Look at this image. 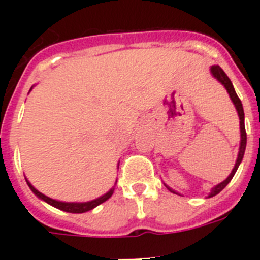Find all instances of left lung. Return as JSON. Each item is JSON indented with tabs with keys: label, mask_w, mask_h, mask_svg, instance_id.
I'll return each mask as SVG.
<instances>
[{
	"label": "left lung",
	"mask_w": 260,
	"mask_h": 260,
	"mask_svg": "<svg viewBox=\"0 0 260 260\" xmlns=\"http://www.w3.org/2000/svg\"><path fill=\"white\" fill-rule=\"evenodd\" d=\"M211 73H212V75L216 78V79L219 80V82H221V84H224V87L226 88V91H228L229 96H231V99H232V102H233V104L236 105V109H237V112H238V116H240V127H241V146H240V152H238L237 161H236V165H234L233 171H232V173L229 174L228 178H226L225 181H222L221 183H219V185L216 186V187H213L212 191H211V194H210V197H213V195L219 194V192L224 189L225 186L231 182L232 178H233V176H234V173L237 172L238 167H240L241 161H242L243 153H245V150H246V130H245V113H243L242 103H241L240 98H238L237 93H236V91H234V87H233V84H232L231 79H229L228 75L225 74L224 70H222L219 65L212 66V68H211ZM168 190L172 192H174V194H177L176 191H173V190L169 189V187H168Z\"/></svg>",
	"instance_id": "1"
}]
</instances>
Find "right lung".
Listing matches in <instances>:
<instances>
[{"instance_id": "obj_1", "label": "right lung", "mask_w": 260, "mask_h": 260, "mask_svg": "<svg viewBox=\"0 0 260 260\" xmlns=\"http://www.w3.org/2000/svg\"><path fill=\"white\" fill-rule=\"evenodd\" d=\"M27 183H28L29 189L34 191V194L38 195L39 198L45 201L47 203H49L50 206H53V207H56L58 208V210H62V211H65V212H70V213H83V212H87V211H91L92 208L98 207L99 204H102L104 203L105 201H108L114 191V187H113V189H110L107 194L100 197V198L95 199V201L87 202V203H65V202H58V201H54V199L48 198V197H45L44 194H41L40 191H38V190H36L35 187L28 182V181H27Z\"/></svg>"}]
</instances>
